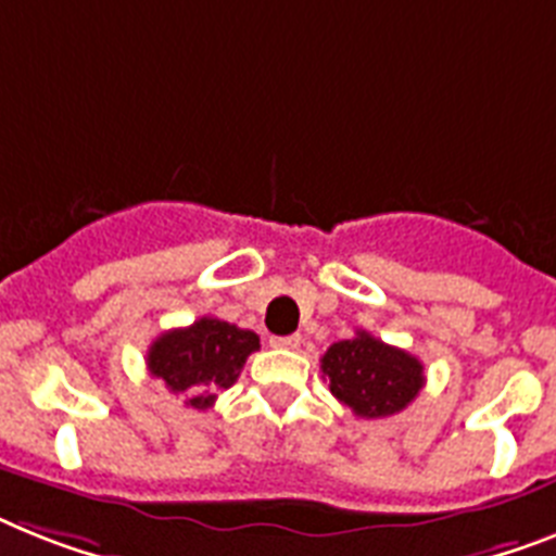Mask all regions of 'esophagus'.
I'll return each mask as SVG.
<instances>
[{
	"label": "esophagus",
	"mask_w": 556,
	"mask_h": 556,
	"mask_svg": "<svg viewBox=\"0 0 556 556\" xmlns=\"http://www.w3.org/2000/svg\"><path fill=\"white\" fill-rule=\"evenodd\" d=\"M269 346H275V350H298L301 346V334H273Z\"/></svg>",
	"instance_id": "34e87169"
}]
</instances>
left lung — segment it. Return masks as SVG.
<instances>
[{
  "mask_svg": "<svg viewBox=\"0 0 556 556\" xmlns=\"http://www.w3.org/2000/svg\"><path fill=\"white\" fill-rule=\"evenodd\" d=\"M320 371L329 380V392L366 420L403 412L426 383L424 364L415 355L364 329L350 341L332 343L320 357Z\"/></svg>",
  "mask_w": 556,
  "mask_h": 556,
  "instance_id": "obj_1",
  "label": "left lung"
}]
</instances>
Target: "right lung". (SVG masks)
<instances>
[{"instance_id": "obj_1", "label": "right lung", "mask_w": 556, "mask_h": 556, "mask_svg": "<svg viewBox=\"0 0 556 556\" xmlns=\"http://www.w3.org/2000/svg\"><path fill=\"white\" fill-rule=\"evenodd\" d=\"M258 346V334L250 329L204 315L190 327L159 334L147 352V369L169 392L185 394L187 406L210 409Z\"/></svg>"}]
</instances>
